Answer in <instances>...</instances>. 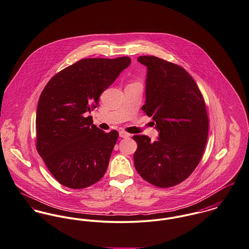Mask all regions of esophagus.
Masks as SVG:
<instances>
[{"label":"esophagus","mask_w":249,"mask_h":249,"mask_svg":"<svg viewBox=\"0 0 249 249\" xmlns=\"http://www.w3.org/2000/svg\"><path fill=\"white\" fill-rule=\"evenodd\" d=\"M119 135L121 138H127V137H129L130 134H128L127 132H125V131H124V130H121L120 132H119Z\"/></svg>","instance_id":"34e87169"}]
</instances>
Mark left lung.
<instances>
[{"instance_id":"8db88e82","label":"left lung","mask_w":249,"mask_h":249,"mask_svg":"<svg viewBox=\"0 0 249 249\" xmlns=\"http://www.w3.org/2000/svg\"><path fill=\"white\" fill-rule=\"evenodd\" d=\"M147 68L143 112L156 122L159 140L133 136L138 143L134 164L149 183L171 187L187 179L205 148L209 121L204 97L190 74L155 56H140Z\"/></svg>"}]
</instances>
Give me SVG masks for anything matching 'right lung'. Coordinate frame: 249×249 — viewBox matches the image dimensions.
I'll return each instance as SVG.
<instances>
[{
    "label": "right lung",
    "mask_w": 249,
    "mask_h": 249,
    "mask_svg": "<svg viewBox=\"0 0 249 249\" xmlns=\"http://www.w3.org/2000/svg\"><path fill=\"white\" fill-rule=\"evenodd\" d=\"M130 63L129 57L82 59L55 74L42 91L36 148L61 184L82 189L105 175L119 133L101 130L88 113Z\"/></svg>",
    "instance_id": "obj_1"
}]
</instances>
